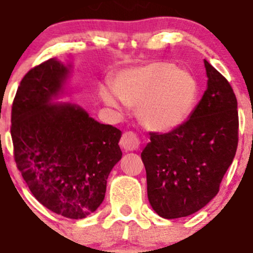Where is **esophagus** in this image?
<instances>
[{"mask_svg":"<svg viewBox=\"0 0 253 253\" xmlns=\"http://www.w3.org/2000/svg\"><path fill=\"white\" fill-rule=\"evenodd\" d=\"M139 138L137 137L136 133L133 132H126V133L122 136L121 139V147L122 149H125L126 152H132L137 151L139 147Z\"/></svg>","mask_w":253,"mask_h":253,"instance_id":"34e87169","label":"esophagus"}]
</instances>
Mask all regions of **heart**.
Masks as SVG:
<instances>
[{
  "instance_id": "1",
  "label": "heart",
  "mask_w": 253,
  "mask_h": 253,
  "mask_svg": "<svg viewBox=\"0 0 253 253\" xmlns=\"http://www.w3.org/2000/svg\"><path fill=\"white\" fill-rule=\"evenodd\" d=\"M199 90L197 78L188 70L168 61H151L121 70L115 78V90L104 86L101 99L119 111L125 104L138 107V119L147 129L169 132L192 116Z\"/></svg>"
}]
</instances>
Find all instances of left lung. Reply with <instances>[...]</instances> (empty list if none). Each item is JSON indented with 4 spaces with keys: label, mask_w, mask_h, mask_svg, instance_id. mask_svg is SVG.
Wrapping results in <instances>:
<instances>
[{
    "label": "left lung",
    "mask_w": 253,
    "mask_h": 253,
    "mask_svg": "<svg viewBox=\"0 0 253 253\" xmlns=\"http://www.w3.org/2000/svg\"><path fill=\"white\" fill-rule=\"evenodd\" d=\"M204 65L207 90L192 116L168 133H151L141 153L149 204L164 219L189 216L209 204L236 154V96L205 59Z\"/></svg>",
    "instance_id": "8db88e82"
}]
</instances>
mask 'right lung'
Masks as SVG:
<instances>
[{
	"instance_id": "obj_1",
	"label": "right lung",
	"mask_w": 253,
	"mask_h": 253,
	"mask_svg": "<svg viewBox=\"0 0 253 253\" xmlns=\"http://www.w3.org/2000/svg\"><path fill=\"white\" fill-rule=\"evenodd\" d=\"M73 65L51 58L29 70L12 105L14 161L37 200L68 219H84L104 202L121 159L122 132L89 116L69 96Z\"/></svg>"
}]
</instances>
